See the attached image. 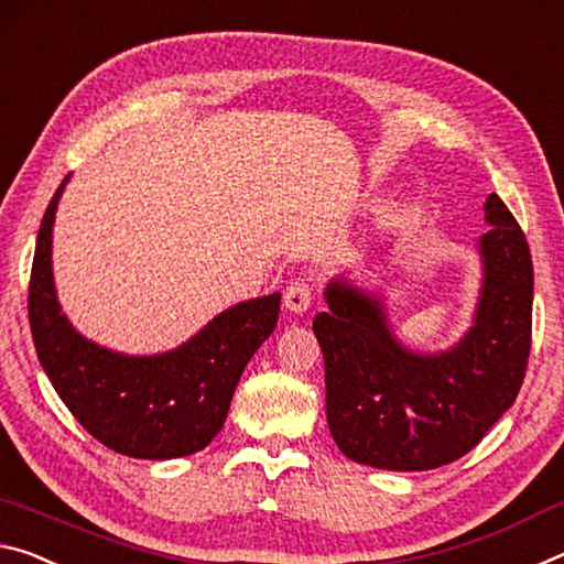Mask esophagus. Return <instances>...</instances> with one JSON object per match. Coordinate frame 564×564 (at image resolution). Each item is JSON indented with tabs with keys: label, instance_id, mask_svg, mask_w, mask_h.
Returning <instances> with one entry per match:
<instances>
[{
	"label": "esophagus",
	"instance_id": "34e87169",
	"mask_svg": "<svg viewBox=\"0 0 564 564\" xmlns=\"http://www.w3.org/2000/svg\"><path fill=\"white\" fill-rule=\"evenodd\" d=\"M312 304V288L307 282H292L288 292H284V307H288L290 312H294V315H302V312H307Z\"/></svg>",
	"mask_w": 564,
	"mask_h": 564
}]
</instances>
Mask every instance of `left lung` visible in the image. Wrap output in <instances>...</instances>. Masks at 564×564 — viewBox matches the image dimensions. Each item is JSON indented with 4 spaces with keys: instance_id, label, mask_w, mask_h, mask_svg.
I'll use <instances>...</instances> for the list:
<instances>
[{
    "instance_id": "obj_1",
    "label": "left lung",
    "mask_w": 564,
    "mask_h": 564,
    "mask_svg": "<svg viewBox=\"0 0 564 564\" xmlns=\"http://www.w3.org/2000/svg\"><path fill=\"white\" fill-rule=\"evenodd\" d=\"M482 284L463 339L440 352L400 343L382 292L335 276L312 322L325 355L327 424L359 465L422 473L467 455L512 408L530 357L532 257L505 202H485Z\"/></svg>"
}]
</instances>
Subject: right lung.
Listing matches in <instances>:
<instances>
[{"mask_svg": "<svg viewBox=\"0 0 564 564\" xmlns=\"http://www.w3.org/2000/svg\"><path fill=\"white\" fill-rule=\"evenodd\" d=\"M67 182L54 192L36 235L30 280L36 357L67 410L101 445L137 459L195 455L225 424L239 377L276 327L282 294L237 302L160 355L91 343L64 315L54 288L52 229Z\"/></svg>", "mask_w": 564, "mask_h": 564, "instance_id": "right-lung-1", "label": "right lung"}]
</instances>
